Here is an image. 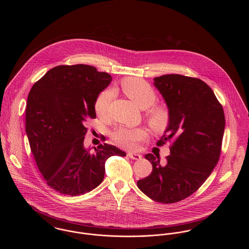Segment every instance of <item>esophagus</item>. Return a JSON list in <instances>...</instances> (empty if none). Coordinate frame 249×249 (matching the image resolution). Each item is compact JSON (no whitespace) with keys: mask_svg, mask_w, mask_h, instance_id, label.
<instances>
[{"mask_svg":"<svg viewBox=\"0 0 249 249\" xmlns=\"http://www.w3.org/2000/svg\"><path fill=\"white\" fill-rule=\"evenodd\" d=\"M127 156L130 158L131 160H140L142 159V156L140 154H137V153H134V152H128Z\"/></svg>","mask_w":249,"mask_h":249,"instance_id":"34e87169","label":"esophagus"}]
</instances>
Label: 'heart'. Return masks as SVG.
Segmentation results:
<instances>
[{
  "label": "heart",
  "instance_id": "b5f03b06",
  "mask_svg": "<svg viewBox=\"0 0 249 249\" xmlns=\"http://www.w3.org/2000/svg\"><path fill=\"white\" fill-rule=\"evenodd\" d=\"M123 93L142 109H147L144 113V119L148 126L158 134H162L171 125L172 113L165 105H154L158 99L154 89L140 78L130 77L121 82ZM115 98L113 89H106L98 95L95 101V112L100 118L108 115L109 108ZM146 136L145 130L142 129L119 128L112 132L113 141L124 148L133 149L137 143Z\"/></svg>",
  "mask_w": 249,
  "mask_h": 249
}]
</instances>
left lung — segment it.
<instances>
[{"instance_id": "8db88e82", "label": "left lung", "mask_w": 249, "mask_h": 249, "mask_svg": "<svg viewBox=\"0 0 249 249\" xmlns=\"http://www.w3.org/2000/svg\"><path fill=\"white\" fill-rule=\"evenodd\" d=\"M154 85L172 113L157 145L170 142L171 154L162 164L160 155H145L152 173L137 186L153 201L174 203L193 194L211 175L221 152L225 116L212 89L199 78L164 74L155 77Z\"/></svg>"}]
</instances>
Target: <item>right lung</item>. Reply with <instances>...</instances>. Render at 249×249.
I'll return each instance as SVG.
<instances>
[{"instance_id":"right-lung-1","label":"right lung","mask_w":249,"mask_h":249,"mask_svg":"<svg viewBox=\"0 0 249 249\" xmlns=\"http://www.w3.org/2000/svg\"><path fill=\"white\" fill-rule=\"evenodd\" d=\"M112 77L85 64L59 65L34 84L26 106V133L36 164L48 186L79 196L104 180L106 161L124 157L104 143L89 152L84 146L87 119H96L95 101Z\"/></svg>"}]
</instances>
